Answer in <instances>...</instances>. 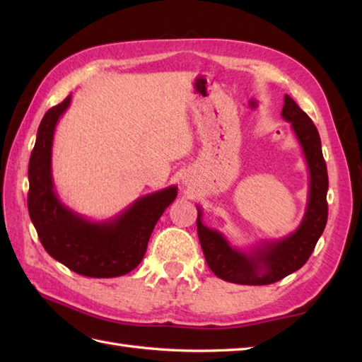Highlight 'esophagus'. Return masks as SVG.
<instances>
[{"label":"esophagus","instance_id":"obj_1","mask_svg":"<svg viewBox=\"0 0 362 362\" xmlns=\"http://www.w3.org/2000/svg\"><path fill=\"white\" fill-rule=\"evenodd\" d=\"M182 182H183V183H185V185H187V187H189V185H191V179H189V177H188V175H185V177H183V179H182Z\"/></svg>","mask_w":362,"mask_h":362}]
</instances>
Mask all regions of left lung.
Instances as JSON below:
<instances>
[{"mask_svg": "<svg viewBox=\"0 0 362 362\" xmlns=\"http://www.w3.org/2000/svg\"><path fill=\"white\" fill-rule=\"evenodd\" d=\"M281 117L291 122L310 173L308 202L296 232L280 240L259 243L250 250H241L233 247L218 230L206 227L202 210L197 206V235L206 264L214 275L230 283L271 284L298 271L311 257L327 226L328 174L317 127L289 95H284Z\"/></svg>", "mask_w": 362, "mask_h": 362, "instance_id": "8db88e82", "label": "left lung"}]
</instances>
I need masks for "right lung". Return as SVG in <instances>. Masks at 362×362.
Instances as JSON below:
<instances>
[{"instance_id": "1", "label": "right lung", "mask_w": 362, "mask_h": 362, "mask_svg": "<svg viewBox=\"0 0 362 362\" xmlns=\"http://www.w3.org/2000/svg\"><path fill=\"white\" fill-rule=\"evenodd\" d=\"M71 95L45 113L29 158L28 210L45 250L73 272L91 279L129 274L141 263L153 227L174 202L177 187L146 194L107 221H90L60 201L54 191L52 140Z\"/></svg>"}]
</instances>
